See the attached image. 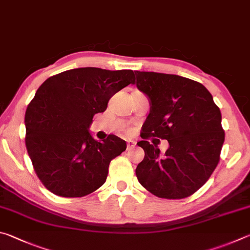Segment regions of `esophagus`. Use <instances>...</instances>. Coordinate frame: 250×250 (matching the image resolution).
Instances as JSON below:
<instances>
[{"instance_id":"1","label":"esophagus","mask_w":250,"mask_h":250,"mask_svg":"<svg viewBox=\"0 0 250 250\" xmlns=\"http://www.w3.org/2000/svg\"><path fill=\"white\" fill-rule=\"evenodd\" d=\"M135 146H136V143H135V142H133V141L127 142V150L133 149V148H134Z\"/></svg>"}]
</instances>
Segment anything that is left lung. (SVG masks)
Segmentation results:
<instances>
[{
    "mask_svg": "<svg viewBox=\"0 0 250 250\" xmlns=\"http://www.w3.org/2000/svg\"><path fill=\"white\" fill-rule=\"evenodd\" d=\"M134 83L150 101L137 145L145 157L136 168L141 185L158 198L185 199L198 191L220 161L225 133L213 96L200 82L176 74L135 71ZM150 137L167 139L164 156Z\"/></svg>",
    "mask_w": 250,
    "mask_h": 250,
    "instance_id": "8db88e82",
    "label": "left lung"
}]
</instances>
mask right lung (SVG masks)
I'll use <instances>...</instances> for the list:
<instances>
[{"label": "right lung", "mask_w": 250, "mask_h": 250, "mask_svg": "<svg viewBox=\"0 0 250 250\" xmlns=\"http://www.w3.org/2000/svg\"><path fill=\"white\" fill-rule=\"evenodd\" d=\"M133 70L78 68L48 78L25 113V144L39 180L63 198H81L104 185L111 160L126 149L115 135L98 142L92 118L134 83Z\"/></svg>", "instance_id": "right-lung-1"}]
</instances>
